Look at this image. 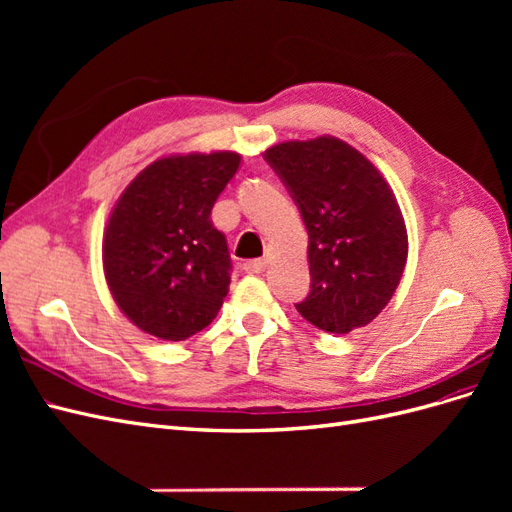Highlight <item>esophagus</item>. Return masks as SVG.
<instances>
[{"instance_id":"esophagus-1","label":"esophagus","mask_w":512,"mask_h":512,"mask_svg":"<svg viewBox=\"0 0 512 512\" xmlns=\"http://www.w3.org/2000/svg\"><path fill=\"white\" fill-rule=\"evenodd\" d=\"M267 269V260H262V258H256V260H247L245 265H243V271L245 273H254V275H258V273H262Z\"/></svg>"}]
</instances>
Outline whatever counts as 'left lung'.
<instances>
[{
    "label": "left lung",
    "instance_id": "obj_1",
    "mask_svg": "<svg viewBox=\"0 0 512 512\" xmlns=\"http://www.w3.org/2000/svg\"><path fill=\"white\" fill-rule=\"evenodd\" d=\"M305 222L312 286L297 312L344 335L374 320L399 286L408 258L404 215L363 153L335 136L265 151Z\"/></svg>",
    "mask_w": 512,
    "mask_h": 512
}]
</instances>
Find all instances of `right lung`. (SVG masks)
<instances>
[{
    "mask_svg": "<svg viewBox=\"0 0 512 512\" xmlns=\"http://www.w3.org/2000/svg\"><path fill=\"white\" fill-rule=\"evenodd\" d=\"M239 162L232 151L168 156L119 196L104 232V275L141 331L183 342L218 316L232 262L211 209Z\"/></svg>",
    "mask_w": 512,
    "mask_h": 512,
    "instance_id": "1",
    "label": "right lung"
}]
</instances>
